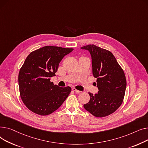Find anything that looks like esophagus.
<instances>
[{"instance_id":"obj_1","label":"esophagus","mask_w":148,"mask_h":148,"mask_svg":"<svg viewBox=\"0 0 148 148\" xmlns=\"http://www.w3.org/2000/svg\"><path fill=\"white\" fill-rule=\"evenodd\" d=\"M72 90H73V91H75L76 92H78V93H79V92H81V91L77 90H76L75 88H72Z\"/></svg>"}]
</instances>
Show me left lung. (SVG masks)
<instances>
[{"label":"left lung","mask_w":148,"mask_h":148,"mask_svg":"<svg viewBox=\"0 0 148 148\" xmlns=\"http://www.w3.org/2000/svg\"><path fill=\"white\" fill-rule=\"evenodd\" d=\"M81 48L90 53L92 75L97 78L99 89L95 95L88 93L90 100L84 107L96 117L108 116L123 103L127 85L124 72L111 52L95 45Z\"/></svg>","instance_id":"left-lung-1"}]
</instances>
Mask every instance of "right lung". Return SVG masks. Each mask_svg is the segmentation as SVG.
<instances>
[{"label": "right lung", "instance_id": "right-lung-1", "mask_svg": "<svg viewBox=\"0 0 148 148\" xmlns=\"http://www.w3.org/2000/svg\"><path fill=\"white\" fill-rule=\"evenodd\" d=\"M73 50L46 46L27 56L20 69L18 84L20 96L30 110L48 115L58 109L71 92L70 86L60 87L50 81L56 76L63 58Z\"/></svg>", "mask_w": 148, "mask_h": 148}]
</instances>
